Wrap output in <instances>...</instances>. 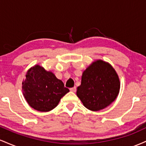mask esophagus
Returning <instances> with one entry per match:
<instances>
[{
	"mask_svg": "<svg viewBox=\"0 0 146 146\" xmlns=\"http://www.w3.org/2000/svg\"><path fill=\"white\" fill-rule=\"evenodd\" d=\"M70 90H71V92H75L76 91V87L74 86V87H73V88H70Z\"/></svg>",
	"mask_w": 146,
	"mask_h": 146,
	"instance_id": "34e87169",
	"label": "esophagus"
}]
</instances>
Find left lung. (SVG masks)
Returning a JSON list of instances; mask_svg holds the SVG:
<instances>
[{
  "mask_svg": "<svg viewBox=\"0 0 146 146\" xmlns=\"http://www.w3.org/2000/svg\"><path fill=\"white\" fill-rule=\"evenodd\" d=\"M119 88V79L113 66L99 60L83 72L77 95L86 108L98 111L115 101Z\"/></svg>",
  "mask_w": 146,
  "mask_h": 146,
  "instance_id": "1",
  "label": "left lung"
}]
</instances>
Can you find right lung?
I'll return each instance as SVG.
<instances>
[{"mask_svg":"<svg viewBox=\"0 0 146 146\" xmlns=\"http://www.w3.org/2000/svg\"><path fill=\"white\" fill-rule=\"evenodd\" d=\"M22 88L23 95L30 106L40 112L53 110L64 95L69 92L52 72L46 71L39 65L27 71Z\"/></svg>","mask_w":146,"mask_h":146,"instance_id":"1","label":"right lung"}]
</instances>
